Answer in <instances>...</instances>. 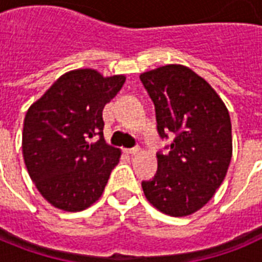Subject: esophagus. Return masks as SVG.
Wrapping results in <instances>:
<instances>
[{"label":"esophagus","mask_w":262,"mask_h":262,"mask_svg":"<svg viewBox=\"0 0 262 262\" xmlns=\"http://www.w3.org/2000/svg\"><path fill=\"white\" fill-rule=\"evenodd\" d=\"M139 151H140V148H139V147L128 148V149H126V154H128V155H136V154H139Z\"/></svg>","instance_id":"esophagus-1"}]
</instances>
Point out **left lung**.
<instances>
[{"instance_id":"left-lung-1","label":"left lung","mask_w":262,"mask_h":262,"mask_svg":"<svg viewBox=\"0 0 262 262\" xmlns=\"http://www.w3.org/2000/svg\"><path fill=\"white\" fill-rule=\"evenodd\" d=\"M169 152H157L156 174L143 181L145 198L159 211L186 216L202 209L221 186L232 157L228 110L214 89L184 66L140 75Z\"/></svg>"}]
</instances>
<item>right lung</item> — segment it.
<instances>
[{"instance_id": "add662e5", "label": "right lung", "mask_w": 262, "mask_h": 262, "mask_svg": "<svg viewBox=\"0 0 262 262\" xmlns=\"http://www.w3.org/2000/svg\"><path fill=\"white\" fill-rule=\"evenodd\" d=\"M124 76L71 71L55 81L26 113L22 149L39 193L56 209L81 211L102 195L120 151L103 139L102 111ZM99 140L90 143V139Z\"/></svg>"}]
</instances>
